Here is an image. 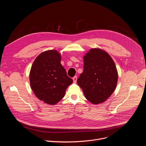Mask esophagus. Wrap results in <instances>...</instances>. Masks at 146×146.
Returning <instances> with one entry per match:
<instances>
[{
  "instance_id": "obj_1",
  "label": "esophagus",
  "mask_w": 146,
  "mask_h": 146,
  "mask_svg": "<svg viewBox=\"0 0 146 146\" xmlns=\"http://www.w3.org/2000/svg\"><path fill=\"white\" fill-rule=\"evenodd\" d=\"M77 77L76 76H75L73 77V80L74 81V82H76L77 81Z\"/></svg>"
}]
</instances>
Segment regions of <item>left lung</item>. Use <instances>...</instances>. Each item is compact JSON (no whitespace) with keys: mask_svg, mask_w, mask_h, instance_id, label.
I'll return each instance as SVG.
<instances>
[{"mask_svg":"<svg viewBox=\"0 0 146 146\" xmlns=\"http://www.w3.org/2000/svg\"><path fill=\"white\" fill-rule=\"evenodd\" d=\"M117 80L116 66L106 52L93 48L84 56V71L77 82L88 101L105 102L114 91Z\"/></svg>","mask_w":146,"mask_h":146,"instance_id":"obj_1","label":"left lung"}]
</instances>
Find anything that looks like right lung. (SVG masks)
I'll return each mask as SVG.
<instances>
[{"mask_svg":"<svg viewBox=\"0 0 146 146\" xmlns=\"http://www.w3.org/2000/svg\"><path fill=\"white\" fill-rule=\"evenodd\" d=\"M60 54L56 50L40 54L32 64L30 74L31 88L38 99L54 105L64 97L73 80L60 64Z\"/></svg>","mask_w":146,"mask_h":146,"instance_id":"add662e5","label":"right lung"}]
</instances>
